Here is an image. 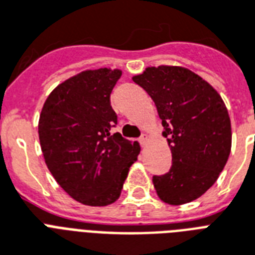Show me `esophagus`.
Instances as JSON below:
<instances>
[{
  "label": "esophagus",
  "mask_w": 255,
  "mask_h": 255,
  "mask_svg": "<svg viewBox=\"0 0 255 255\" xmlns=\"http://www.w3.org/2000/svg\"><path fill=\"white\" fill-rule=\"evenodd\" d=\"M139 141H140V144H141V147H144V145H147V143H148V136H147V135H143V136H141V137H140V139H139Z\"/></svg>",
  "instance_id": "obj_1"
}]
</instances>
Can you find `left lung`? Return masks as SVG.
Returning a JSON list of instances; mask_svg holds the SVG:
<instances>
[{"instance_id":"left-lung-1","label":"left lung","mask_w":255,"mask_h":255,"mask_svg":"<svg viewBox=\"0 0 255 255\" xmlns=\"http://www.w3.org/2000/svg\"><path fill=\"white\" fill-rule=\"evenodd\" d=\"M132 81L155 102L172 167L152 181L161 201L182 205L217 181L232 149V126L224 100L193 71L180 66L147 67Z\"/></svg>"}]
</instances>
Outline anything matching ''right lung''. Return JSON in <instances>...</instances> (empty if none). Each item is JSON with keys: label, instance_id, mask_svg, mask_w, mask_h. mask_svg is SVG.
Listing matches in <instances>:
<instances>
[{"label": "right lung", "instance_id": "obj_1", "mask_svg": "<svg viewBox=\"0 0 255 255\" xmlns=\"http://www.w3.org/2000/svg\"><path fill=\"white\" fill-rule=\"evenodd\" d=\"M122 70H86L54 88L42 107L38 133L45 163L66 193L106 206L119 198L137 160V141L111 133L118 123L110 95Z\"/></svg>", "mask_w": 255, "mask_h": 255}]
</instances>
